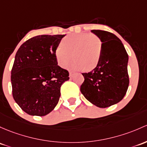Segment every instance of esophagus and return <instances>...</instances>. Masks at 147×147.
I'll return each mask as SVG.
<instances>
[{"mask_svg":"<svg viewBox=\"0 0 147 147\" xmlns=\"http://www.w3.org/2000/svg\"><path fill=\"white\" fill-rule=\"evenodd\" d=\"M73 75H74L73 72H69V78H72V77H73Z\"/></svg>","mask_w":147,"mask_h":147,"instance_id":"34e87169","label":"esophagus"}]
</instances>
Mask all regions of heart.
<instances>
[{"label":"heart","instance_id":"1","mask_svg":"<svg viewBox=\"0 0 147 147\" xmlns=\"http://www.w3.org/2000/svg\"><path fill=\"white\" fill-rule=\"evenodd\" d=\"M103 44L99 37L94 34H73L65 36L55 48L58 64L65 67L72 59L69 68L91 71L98 65L101 59Z\"/></svg>","mask_w":147,"mask_h":147}]
</instances>
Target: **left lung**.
<instances>
[{
  "instance_id": "1",
  "label": "left lung",
  "mask_w": 147,
  "mask_h": 147,
  "mask_svg": "<svg viewBox=\"0 0 147 147\" xmlns=\"http://www.w3.org/2000/svg\"><path fill=\"white\" fill-rule=\"evenodd\" d=\"M103 44L98 65L82 73L84 81L80 91L97 107L106 108L121 101L129 86L128 55L123 43L115 34L103 30H92Z\"/></svg>"
}]
</instances>
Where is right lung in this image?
<instances>
[{
    "label": "right lung",
    "mask_w": 147,
    "mask_h": 147,
    "mask_svg": "<svg viewBox=\"0 0 147 147\" xmlns=\"http://www.w3.org/2000/svg\"><path fill=\"white\" fill-rule=\"evenodd\" d=\"M65 35H38L21 45L11 70L12 96L22 110L44 116L53 110L69 72L58 65L55 48Z\"/></svg>",
    "instance_id": "obj_1"
}]
</instances>
